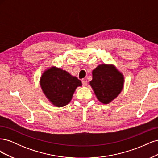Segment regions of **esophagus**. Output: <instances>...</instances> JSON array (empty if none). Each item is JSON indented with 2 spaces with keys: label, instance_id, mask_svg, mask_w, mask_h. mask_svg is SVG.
Returning <instances> with one entry per match:
<instances>
[{
  "label": "esophagus",
  "instance_id": "1",
  "mask_svg": "<svg viewBox=\"0 0 158 158\" xmlns=\"http://www.w3.org/2000/svg\"><path fill=\"white\" fill-rule=\"evenodd\" d=\"M82 82L83 86H86V85H87V81H86V80H83L82 81Z\"/></svg>",
  "mask_w": 158,
  "mask_h": 158
}]
</instances>
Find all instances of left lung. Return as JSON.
Segmentation results:
<instances>
[{
    "label": "left lung",
    "instance_id": "8db88e82",
    "mask_svg": "<svg viewBox=\"0 0 158 158\" xmlns=\"http://www.w3.org/2000/svg\"><path fill=\"white\" fill-rule=\"evenodd\" d=\"M125 77L112 64H101L92 71V80L89 85L99 101L109 104L121 94Z\"/></svg>",
    "mask_w": 158,
    "mask_h": 158
}]
</instances>
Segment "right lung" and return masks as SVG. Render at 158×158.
<instances>
[{
  "label": "right lung",
  "mask_w": 158,
  "mask_h": 158,
  "mask_svg": "<svg viewBox=\"0 0 158 158\" xmlns=\"http://www.w3.org/2000/svg\"><path fill=\"white\" fill-rule=\"evenodd\" d=\"M40 84L45 97L57 107L69 104L76 89L82 85V82L76 76L55 66H51L44 71Z\"/></svg>",
  "instance_id": "right-lung-1"
}]
</instances>
